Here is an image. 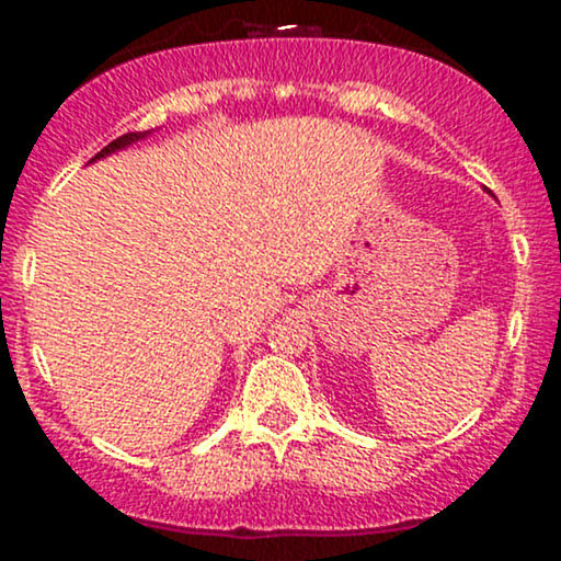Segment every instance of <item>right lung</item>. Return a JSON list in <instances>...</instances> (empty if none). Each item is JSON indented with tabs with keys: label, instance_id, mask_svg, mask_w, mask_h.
Returning a JSON list of instances; mask_svg holds the SVG:
<instances>
[{
	"label": "right lung",
	"instance_id": "right-lung-1",
	"mask_svg": "<svg viewBox=\"0 0 561 561\" xmlns=\"http://www.w3.org/2000/svg\"><path fill=\"white\" fill-rule=\"evenodd\" d=\"M145 137H150V131H131V134H124V137H118L115 141H111V145H107L105 150L96 152V156H94L92 160H100V158H105V156H113V152H118V150H126L128 145H134V141H139V139H145Z\"/></svg>",
	"mask_w": 561,
	"mask_h": 561
}]
</instances>
